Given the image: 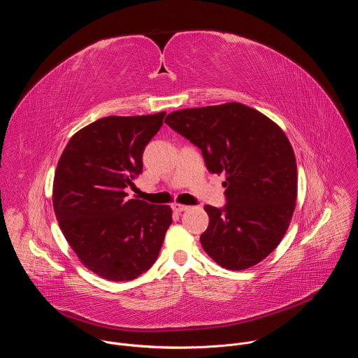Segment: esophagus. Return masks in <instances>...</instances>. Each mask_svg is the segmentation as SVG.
Wrapping results in <instances>:
<instances>
[{"mask_svg": "<svg viewBox=\"0 0 358 358\" xmlns=\"http://www.w3.org/2000/svg\"><path fill=\"white\" fill-rule=\"evenodd\" d=\"M187 210H188V207L182 206V203H173V211L174 213H184Z\"/></svg>", "mask_w": 358, "mask_h": 358, "instance_id": "esophagus-1", "label": "esophagus"}]
</instances>
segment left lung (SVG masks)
<instances>
[{
  "label": "left lung",
  "mask_w": 358,
  "mask_h": 358,
  "mask_svg": "<svg viewBox=\"0 0 358 358\" xmlns=\"http://www.w3.org/2000/svg\"><path fill=\"white\" fill-rule=\"evenodd\" d=\"M195 144L213 174H225L224 208L199 238L222 268L242 271L264 261L280 243L297 196V167L283 130L261 112L236 101L184 109L164 120Z\"/></svg>",
  "instance_id": "obj_1"
}]
</instances>
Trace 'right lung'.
<instances>
[{"label": "right lung", "mask_w": 358, "mask_h": 358, "mask_svg": "<svg viewBox=\"0 0 358 358\" xmlns=\"http://www.w3.org/2000/svg\"><path fill=\"white\" fill-rule=\"evenodd\" d=\"M166 112L99 119L72 136L54 178V210L79 261L100 278L133 280L156 262L170 206L126 199Z\"/></svg>", "instance_id": "right-lung-1"}]
</instances>
